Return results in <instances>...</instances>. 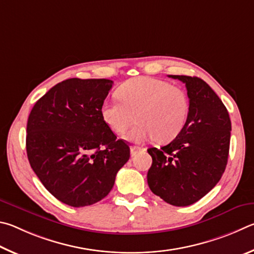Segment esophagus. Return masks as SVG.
<instances>
[{"label": "esophagus", "instance_id": "1", "mask_svg": "<svg viewBox=\"0 0 254 254\" xmlns=\"http://www.w3.org/2000/svg\"><path fill=\"white\" fill-rule=\"evenodd\" d=\"M140 150H145V148L137 147V146H131V147H130V155H131V156H135V155L138 152H140Z\"/></svg>", "mask_w": 254, "mask_h": 254}]
</instances>
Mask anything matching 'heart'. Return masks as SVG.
<instances>
[{
	"instance_id": "heart-1",
	"label": "heart",
	"mask_w": 254,
	"mask_h": 254,
	"mask_svg": "<svg viewBox=\"0 0 254 254\" xmlns=\"http://www.w3.org/2000/svg\"><path fill=\"white\" fill-rule=\"evenodd\" d=\"M117 97L120 101L102 102L101 119L118 135L125 134L137 119L139 124L127 136L132 141L139 143L154 137L158 143H168L181 134L188 123V95L183 89L164 80L130 79L117 89Z\"/></svg>"
}]
</instances>
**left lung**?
Here are the masks:
<instances>
[{"mask_svg":"<svg viewBox=\"0 0 254 254\" xmlns=\"http://www.w3.org/2000/svg\"><path fill=\"white\" fill-rule=\"evenodd\" d=\"M185 83L190 115L184 129L161 149L149 148L152 192L174 206L197 202L219 183L228 164L231 120L213 89L197 77L168 75Z\"/></svg>","mask_w":254,"mask_h":254,"instance_id":"obj_1","label":"left lung"}]
</instances>
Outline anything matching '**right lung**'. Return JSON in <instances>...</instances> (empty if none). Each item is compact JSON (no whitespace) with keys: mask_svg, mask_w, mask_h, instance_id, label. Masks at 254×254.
I'll return each mask as SVG.
<instances>
[{"mask_svg":"<svg viewBox=\"0 0 254 254\" xmlns=\"http://www.w3.org/2000/svg\"><path fill=\"white\" fill-rule=\"evenodd\" d=\"M109 79L71 78L35 102L26 125V154L44 188L66 205L82 207L106 197L130 156L102 122Z\"/></svg>","mask_w":254,"mask_h":254,"instance_id":"add662e5","label":"right lung"}]
</instances>
